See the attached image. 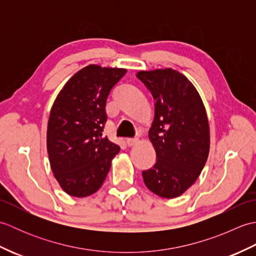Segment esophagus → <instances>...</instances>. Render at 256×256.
<instances>
[{
	"mask_svg": "<svg viewBox=\"0 0 256 256\" xmlns=\"http://www.w3.org/2000/svg\"><path fill=\"white\" fill-rule=\"evenodd\" d=\"M138 142V138H128L126 140V144H128V146H133V145H135Z\"/></svg>",
	"mask_w": 256,
	"mask_h": 256,
	"instance_id": "esophagus-1",
	"label": "esophagus"
}]
</instances>
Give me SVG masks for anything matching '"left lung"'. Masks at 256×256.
I'll use <instances>...</instances> for the list:
<instances>
[{
    "instance_id": "obj_1",
    "label": "left lung",
    "mask_w": 256,
    "mask_h": 256,
    "mask_svg": "<svg viewBox=\"0 0 256 256\" xmlns=\"http://www.w3.org/2000/svg\"><path fill=\"white\" fill-rule=\"evenodd\" d=\"M155 101L148 138L156 162L143 172L145 186L162 198H176L197 180L210 148L204 102L194 84L172 68L138 72Z\"/></svg>"
}]
</instances>
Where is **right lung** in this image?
I'll return each mask as SVG.
<instances>
[{
    "label": "right lung",
    "mask_w": 256,
    "mask_h": 256,
    "mask_svg": "<svg viewBox=\"0 0 256 256\" xmlns=\"http://www.w3.org/2000/svg\"><path fill=\"white\" fill-rule=\"evenodd\" d=\"M126 69L89 64L70 78L52 106L47 152L64 192L84 198L99 190L120 146L102 136L106 103Z\"/></svg>",
    "instance_id": "add662e5"
}]
</instances>
